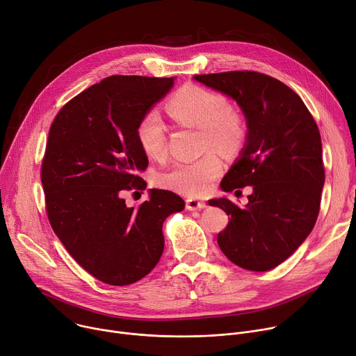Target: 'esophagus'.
<instances>
[{
  "instance_id": "esophagus-1",
  "label": "esophagus",
  "mask_w": 356,
  "mask_h": 356,
  "mask_svg": "<svg viewBox=\"0 0 356 356\" xmlns=\"http://www.w3.org/2000/svg\"><path fill=\"white\" fill-rule=\"evenodd\" d=\"M206 207V203L199 202L196 199H187L186 200V209L190 211H195V210H202Z\"/></svg>"
}]
</instances>
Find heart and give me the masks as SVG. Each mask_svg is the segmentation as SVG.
<instances>
[{"label":"heart","mask_w":356,"mask_h":356,"mask_svg":"<svg viewBox=\"0 0 356 356\" xmlns=\"http://www.w3.org/2000/svg\"><path fill=\"white\" fill-rule=\"evenodd\" d=\"M168 113L181 126L200 129L204 150L234 153L245 138L241 116L234 112L224 95L197 86H181L166 104ZM138 142L153 160L166 154V131L157 113H146L136 127ZM222 163L216 153H206L193 161H180L159 176V184L188 197L207 193L220 176Z\"/></svg>","instance_id":"heart-1"}]
</instances>
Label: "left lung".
<instances>
[{"instance_id": "left-lung-1", "label": "left lung", "mask_w": 356, "mask_h": 356, "mask_svg": "<svg viewBox=\"0 0 356 356\" xmlns=\"http://www.w3.org/2000/svg\"><path fill=\"white\" fill-rule=\"evenodd\" d=\"M195 79L236 99L248 126L241 157L220 186H251L252 195L244 209L224 197L209 202L230 216L217 243L236 266L268 271L302 244L318 218L325 181L319 129L300 96L273 76L230 71Z\"/></svg>"}]
</instances>
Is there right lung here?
Here are the masks:
<instances>
[{
	"mask_svg": "<svg viewBox=\"0 0 356 356\" xmlns=\"http://www.w3.org/2000/svg\"><path fill=\"white\" fill-rule=\"evenodd\" d=\"M173 78L113 75L85 89L56 113L41 181L49 224L74 260L109 285L142 280L165 247L161 227L184 202L169 190L127 207L126 191L146 188L136 127L169 92Z\"/></svg>",
	"mask_w": 356,
	"mask_h": 356,
	"instance_id": "right-lung-1",
	"label": "right lung"
}]
</instances>
